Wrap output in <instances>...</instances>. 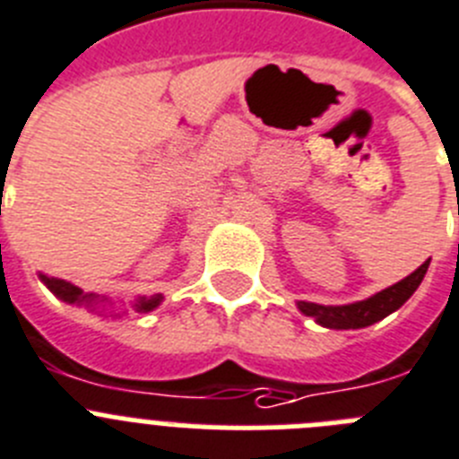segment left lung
Instances as JSON below:
<instances>
[{
  "label": "left lung",
  "mask_w": 459,
  "mask_h": 459,
  "mask_svg": "<svg viewBox=\"0 0 459 459\" xmlns=\"http://www.w3.org/2000/svg\"><path fill=\"white\" fill-rule=\"evenodd\" d=\"M429 261H425L418 270H413L409 277H404L397 284L388 286V289L378 290L374 296L365 298V300L349 302V305H318V302H305L298 300V309L305 316H312L318 325L333 330H356L368 328V325L377 324L388 314L397 312L409 298L416 293L420 286L422 277L428 273Z\"/></svg>",
  "instance_id": "left-lung-1"
}]
</instances>
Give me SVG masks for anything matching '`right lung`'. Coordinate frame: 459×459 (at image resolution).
<instances>
[{
    "instance_id": "1",
    "label": "right lung",
    "mask_w": 459,
    "mask_h": 459,
    "mask_svg": "<svg viewBox=\"0 0 459 459\" xmlns=\"http://www.w3.org/2000/svg\"><path fill=\"white\" fill-rule=\"evenodd\" d=\"M39 279H41L43 284L50 289V293H55V296H57L59 300L66 302V305H85V307H91V309L99 305L101 307L113 305L108 298L94 296V293H82V289H78V286L71 284V281H66V279L48 277V274H39ZM161 302H163L161 293H157V296H150V298H138V300L134 302V309L135 312L147 314V312H152V309H157Z\"/></svg>"
}]
</instances>
